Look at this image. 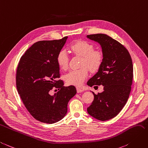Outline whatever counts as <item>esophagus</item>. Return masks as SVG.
<instances>
[{
    "label": "esophagus",
    "instance_id": "esophagus-1",
    "mask_svg": "<svg viewBox=\"0 0 148 148\" xmlns=\"http://www.w3.org/2000/svg\"><path fill=\"white\" fill-rule=\"evenodd\" d=\"M77 93H82L83 92V91H84V90L82 89V88H78L77 87Z\"/></svg>",
    "mask_w": 148,
    "mask_h": 148
}]
</instances>
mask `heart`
<instances>
[{"mask_svg": "<svg viewBox=\"0 0 148 148\" xmlns=\"http://www.w3.org/2000/svg\"><path fill=\"white\" fill-rule=\"evenodd\" d=\"M94 45L85 40H77L69 46V49L75 55L82 57L80 66L77 70H70L65 75V80L68 85L80 86L88 75V69L91 72H96L102 65L104 54L100 50L94 49ZM56 60L62 70L69 68V57L66 51L60 50L57 53Z\"/></svg>", "mask_w": 148, "mask_h": 148, "instance_id": "b5f03b06", "label": "heart"}]
</instances>
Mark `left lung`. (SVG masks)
Returning <instances> with one entry per match:
<instances>
[{
	"instance_id": "8db88e82",
	"label": "left lung",
	"mask_w": 148,
	"mask_h": 148,
	"mask_svg": "<svg viewBox=\"0 0 148 148\" xmlns=\"http://www.w3.org/2000/svg\"><path fill=\"white\" fill-rule=\"evenodd\" d=\"M101 45L104 54L102 65L87 85L103 86V91L95 94L87 108L93 118L101 121L113 118L120 112L129 98L133 78V65L129 51L121 43L106 34L87 35Z\"/></svg>"
}]
</instances>
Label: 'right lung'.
I'll return each mask as SVG.
<instances>
[{"instance_id": "right-lung-1", "label": "right lung", "mask_w": 148, "mask_h": 148, "mask_svg": "<svg viewBox=\"0 0 148 148\" xmlns=\"http://www.w3.org/2000/svg\"><path fill=\"white\" fill-rule=\"evenodd\" d=\"M68 37L60 40L38 41L32 45L20 60L16 72V86L23 105L37 120L52 124L67 113V105L77 93L76 88L64 86L60 78L56 57ZM53 87L59 91L53 95Z\"/></svg>"}]
</instances>
